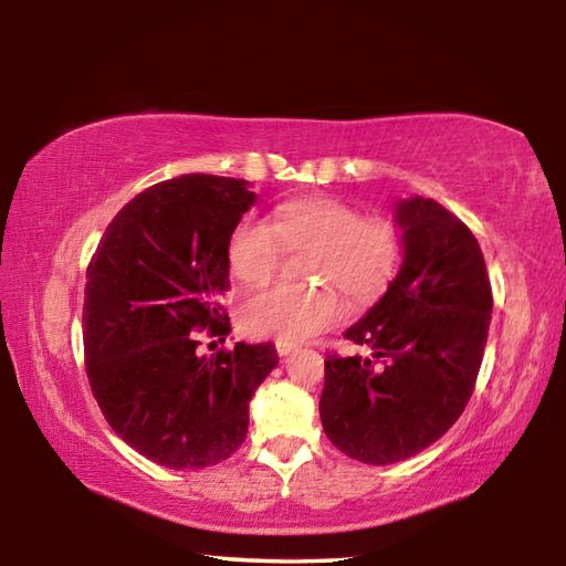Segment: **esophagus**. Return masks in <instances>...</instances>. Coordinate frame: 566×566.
<instances>
[{"instance_id": "obj_1", "label": "esophagus", "mask_w": 566, "mask_h": 566, "mask_svg": "<svg viewBox=\"0 0 566 566\" xmlns=\"http://www.w3.org/2000/svg\"><path fill=\"white\" fill-rule=\"evenodd\" d=\"M274 347H276V352H280L282 354V357H284V354H290L294 347H296V344L294 342H284V339H276L274 342Z\"/></svg>"}]
</instances>
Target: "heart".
<instances>
[{
	"instance_id": "b5f03b06",
	"label": "heart",
	"mask_w": 566,
	"mask_h": 566,
	"mask_svg": "<svg viewBox=\"0 0 566 566\" xmlns=\"http://www.w3.org/2000/svg\"><path fill=\"white\" fill-rule=\"evenodd\" d=\"M284 252H306L304 276L324 284L256 294L239 314L249 337H317L347 312L334 286L357 306L375 304L399 270L401 232L387 217H364L347 199L294 197L276 205L266 224L249 217L234 224L227 239V270L242 286H264L274 280Z\"/></svg>"
}]
</instances>
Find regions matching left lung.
I'll return each instance as SVG.
<instances>
[{"label":"left lung","mask_w":566,"mask_h":566,"mask_svg":"<svg viewBox=\"0 0 566 566\" xmlns=\"http://www.w3.org/2000/svg\"><path fill=\"white\" fill-rule=\"evenodd\" d=\"M405 262L344 339L367 357L324 359L319 417L329 442L364 464H395L462 417L482 367L492 284L462 219L434 199L397 205Z\"/></svg>","instance_id":"1"}]
</instances>
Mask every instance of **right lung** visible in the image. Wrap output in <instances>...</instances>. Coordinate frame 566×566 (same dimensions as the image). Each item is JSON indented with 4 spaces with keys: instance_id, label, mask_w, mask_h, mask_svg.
I'll use <instances>...</instances> for the list:
<instances>
[{
    "instance_id": "1",
    "label": "right lung",
    "mask_w": 566,
    "mask_h": 566,
    "mask_svg": "<svg viewBox=\"0 0 566 566\" xmlns=\"http://www.w3.org/2000/svg\"><path fill=\"white\" fill-rule=\"evenodd\" d=\"M254 205L244 179L185 175L124 205L87 266L84 367L104 419L169 469L224 462L247 439L249 399L276 367L272 342L199 357L224 342L227 239Z\"/></svg>"
}]
</instances>
